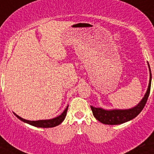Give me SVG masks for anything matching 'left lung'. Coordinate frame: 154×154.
<instances>
[{
    "label": "left lung",
    "mask_w": 154,
    "mask_h": 154,
    "mask_svg": "<svg viewBox=\"0 0 154 154\" xmlns=\"http://www.w3.org/2000/svg\"><path fill=\"white\" fill-rule=\"evenodd\" d=\"M148 67L149 70V81L147 90L144 95L143 98L137 106L133 108L126 109H105L101 107L96 108V107L90 106L95 118L103 124L119 125L134 119L136 116L140 113L147 101L149 91H150V85H151V71H150L149 64H148Z\"/></svg>",
    "instance_id": "8db88e82"
}]
</instances>
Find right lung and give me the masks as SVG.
<instances>
[{"instance_id":"right-lung-1","label":"right lung","mask_w":154,"mask_h":154,"mask_svg":"<svg viewBox=\"0 0 154 154\" xmlns=\"http://www.w3.org/2000/svg\"><path fill=\"white\" fill-rule=\"evenodd\" d=\"M69 108V106H68L64 110L62 113L61 115H59L57 117L53 118V119H42V120H37V121H31V120H27V119H24L23 118L20 117L19 116H17V114H14L19 119H21V121H23L24 123H26L28 124L31 125V126H36V127H41V128H51V127H55V126H58L59 124L63 122V120L65 119V116H66V113H67V110Z\"/></svg>"}]
</instances>
